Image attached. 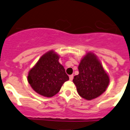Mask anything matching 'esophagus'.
I'll list each match as a JSON object with an SVG mask.
<instances>
[{
	"label": "esophagus",
	"instance_id": "1",
	"mask_svg": "<svg viewBox=\"0 0 130 130\" xmlns=\"http://www.w3.org/2000/svg\"><path fill=\"white\" fill-rule=\"evenodd\" d=\"M73 74H71V75H70L69 76V80H73Z\"/></svg>",
	"mask_w": 130,
	"mask_h": 130
}]
</instances>
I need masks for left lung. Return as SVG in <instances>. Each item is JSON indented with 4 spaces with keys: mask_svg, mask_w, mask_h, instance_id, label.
I'll return each mask as SVG.
<instances>
[{
    "mask_svg": "<svg viewBox=\"0 0 130 130\" xmlns=\"http://www.w3.org/2000/svg\"><path fill=\"white\" fill-rule=\"evenodd\" d=\"M79 74L73 82L80 96L92 100L101 95L109 84V77L96 56L88 52L78 65Z\"/></svg>",
    "mask_w": 130,
    "mask_h": 130,
    "instance_id": "1",
    "label": "left lung"
}]
</instances>
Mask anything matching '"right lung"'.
Masks as SVG:
<instances>
[{"instance_id": "add662e5", "label": "right lung", "mask_w": 130, "mask_h": 130, "mask_svg": "<svg viewBox=\"0 0 130 130\" xmlns=\"http://www.w3.org/2000/svg\"><path fill=\"white\" fill-rule=\"evenodd\" d=\"M59 59L54 51L48 52L29 71L28 82L38 94L51 98L59 92L64 82L69 79L64 67L59 63Z\"/></svg>"}]
</instances>
